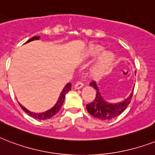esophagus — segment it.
<instances>
[{
    "label": "esophagus",
    "mask_w": 155,
    "mask_h": 155,
    "mask_svg": "<svg viewBox=\"0 0 155 155\" xmlns=\"http://www.w3.org/2000/svg\"><path fill=\"white\" fill-rule=\"evenodd\" d=\"M83 83L81 82V81H78L75 85H74V89L75 90H79V89H81V88L83 87Z\"/></svg>",
    "instance_id": "obj_1"
}]
</instances>
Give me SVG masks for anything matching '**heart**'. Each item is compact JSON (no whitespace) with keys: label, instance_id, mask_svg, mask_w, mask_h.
Here are the masks:
<instances>
[{"label":"heart","instance_id":"b5f03b06","mask_svg":"<svg viewBox=\"0 0 155 155\" xmlns=\"http://www.w3.org/2000/svg\"><path fill=\"white\" fill-rule=\"evenodd\" d=\"M104 51V48L101 45H92L89 46L85 55L88 58H95L99 56ZM114 60V57L111 53H104L101 54L94 67L92 68V74L96 77H100L106 74L110 69L111 65Z\"/></svg>","mask_w":155,"mask_h":155}]
</instances>
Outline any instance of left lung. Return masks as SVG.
<instances>
[{
  "instance_id": "obj_1",
  "label": "left lung",
  "mask_w": 155,
  "mask_h": 155,
  "mask_svg": "<svg viewBox=\"0 0 155 155\" xmlns=\"http://www.w3.org/2000/svg\"><path fill=\"white\" fill-rule=\"evenodd\" d=\"M90 85L96 90L97 94L95 99L91 103L86 105V110L93 117L102 121L111 120L122 114L127 109L133 96L134 89L130 96L125 99L124 101L117 103H110L101 96L99 88L97 87V83L95 81H92Z\"/></svg>"
}]
</instances>
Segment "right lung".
Instances as JSON below:
<instances>
[{
	"instance_id": "right-lung-1",
	"label": "right lung",
	"mask_w": 155,
	"mask_h": 155,
	"mask_svg": "<svg viewBox=\"0 0 155 155\" xmlns=\"http://www.w3.org/2000/svg\"><path fill=\"white\" fill-rule=\"evenodd\" d=\"M40 39V37L39 36H36V37H33V38L29 39L28 41H26L25 43H28L29 41H32L34 40H39ZM71 90V83H67L66 85H65L64 89L62 90L61 93L60 94V96L58 97V100L57 101V103L54 105L51 109H49L48 110H46L45 112H42V113H33L29 111L28 110H27L25 107L21 105L19 103L20 106L21 107V109L25 111V113H27L30 117H33V118H36V119H39V120H45L48 119V118H50L52 117L54 115H55L58 111L60 110L61 108V106L63 105V102H64V100H65V94H67L70 90Z\"/></svg>"
}]
</instances>
